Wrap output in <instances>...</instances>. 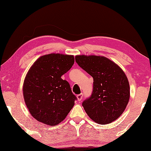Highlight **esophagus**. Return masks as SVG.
Masks as SVG:
<instances>
[{
    "label": "esophagus",
    "instance_id": "obj_1",
    "mask_svg": "<svg viewBox=\"0 0 151 151\" xmlns=\"http://www.w3.org/2000/svg\"><path fill=\"white\" fill-rule=\"evenodd\" d=\"M77 99L78 101H81L82 100V97H83V94L81 93V94H78L77 95Z\"/></svg>",
    "mask_w": 151,
    "mask_h": 151
}]
</instances>
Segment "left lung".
I'll return each mask as SVG.
<instances>
[{
  "mask_svg": "<svg viewBox=\"0 0 151 151\" xmlns=\"http://www.w3.org/2000/svg\"><path fill=\"white\" fill-rule=\"evenodd\" d=\"M76 62L93 78L91 96L82 102L86 113L101 124L115 121L125 110L130 98L125 73L116 64L103 56L77 55Z\"/></svg>",
  "mask_w": 151,
  "mask_h": 151,
  "instance_id": "obj_1",
  "label": "left lung"
}]
</instances>
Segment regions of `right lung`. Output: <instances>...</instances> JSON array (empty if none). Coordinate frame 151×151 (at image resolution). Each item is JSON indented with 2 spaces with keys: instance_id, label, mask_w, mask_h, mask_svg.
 <instances>
[{
  "instance_id": "right-lung-1",
  "label": "right lung",
  "mask_w": 151,
  "mask_h": 151,
  "mask_svg": "<svg viewBox=\"0 0 151 151\" xmlns=\"http://www.w3.org/2000/svg\"><path fill=\"white\" fill-rule=\"evenodd\" d=\"M73 64V55L51 53L39 58L29 70L23 84V96L29 111L38 121L56 125L73 108L77 98L69 82L61 76Z\"/></svg>"
}]
</instances>
